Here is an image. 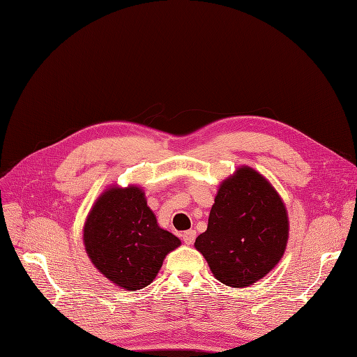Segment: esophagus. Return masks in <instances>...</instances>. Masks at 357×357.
I'll return each mask as SVG.
<instances>
[{
  "instance_id": "esophagus-1",
  "label": "esophagus",
  "mask_w": 357,
  "mask_h": 357,
  "mask_svg": "<svg viewBox=\"0 0 357 357\" xmlns=\"http://www.w3.org/2000/svg\"><path fill=\"white\" fill-rule=\"evenodd\" d=\"M195 238H197V231L192 230V229L183 231V235H182V239H183V242L187 243V245H192Z\"/></svg>"
}]
</instances>
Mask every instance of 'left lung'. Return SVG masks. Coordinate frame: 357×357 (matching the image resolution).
I'll list each match as a JSON object with an SVG mask.
<instances>
[{
  "label": "left lung",
  "mask_w": 357,
  "mask_h": 357,
  "mask_svg": "<svg viewBox=\"0 0 357 357\" xmlns=\"http://www.w3.org/2000/svg\"><path fill=\"white\" fill-rule=\"evenodd\" d=\"M287 213L282 198L251 167H239L215 195L204 234L195 248L217 280L250 286L270 273L286 250Z\"/></svg>",
  "instance_id": "1"
}]
</instances>
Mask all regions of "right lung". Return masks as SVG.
Returning <instances> with one entry per match:
<instances>
[{
  "mask_svg": "<svg viewBox=\"0 0 357 357\" xmlns=\"http://www.w3.org/2000/svg\"><path fill=\"white\" fill-rule=\"evenodd\" d=\"M84 245L93 264L127 290L149 286L167 252L181 241L159 227L137 188H111L93 206L84 226Z\"/></svg>",
  "mask_w": 357,
  "mask_h": 357,
  "instance_id": "add662e5",
  "label": "right lung"
}]
</instances>
